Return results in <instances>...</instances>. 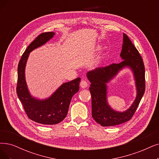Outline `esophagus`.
<instances>
[{
    "label": "esophagus",
    "instance_id": "1",
    "mask_svg": "<svg viewBox=\"0 0 159 159\" xmlns=\"http://www.w3.org/2000/svg\"><path fill=\"white\" fill-rule=\"evenodd\" d=\"M87 85H88V83L86 80H81V81L80 82V87L81 88H83V89L86 88L87 87Z\"/></svg>",
    "mask_w": 159,
    "mask_h": 159
}]
</instances>
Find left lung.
Wrapping results in <instances>:
<instances>
[{
    "label": "left lung",
    "mask_w": 159,
    "mask_h": 159,
    "mask_svg": "<svg viewBox=\"0 0 159 159\" xmlns=\"http://www.w3.org/2000/svg\"><path fill=\"white\" fill-rule=\"evenodd\" d=\"M120 56L123 59L120 62L96 68L87 74V77L91 82L89 90L91 94L92 116L95 121L102 126H115L129 120L134 114L145 92V66L143 59L126 34H123ZM126 67L130 68L134 74L137 94L129 108L120 112L113 111L107 103L106 84Z\"/></svg>",
    "instance_id": "1"
}]
</instances>
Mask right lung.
Here are the masks:
<instances>
[{"label": "right lung", "mask_w": 159, "mask_h": 159, "mask_svg": "<svg viewBox=\"0 0 159 159\" xmlns=\"http://www.w3.org/2000/svg\"><path fill=\"white\" fill-rule=\"evenodd\" d=\"M55 35L53 32L43 33L38 36L25 51L17 68V94L28 117L42 125H55L64 119L74 95L80 89V78L62 84L49 98L40 100L32 97L25 81V70L29 53L45 44Z\"/></svg>", "instance_id": "right-lung-1"}]
</instances>
